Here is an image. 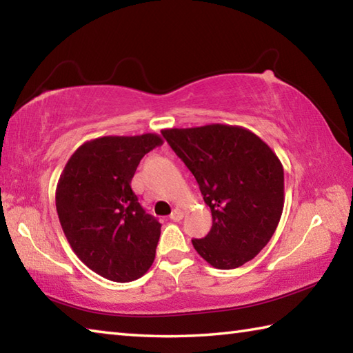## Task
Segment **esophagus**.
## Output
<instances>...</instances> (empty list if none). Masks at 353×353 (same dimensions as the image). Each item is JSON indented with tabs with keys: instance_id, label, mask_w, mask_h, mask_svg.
I'll return each instance as SVG.
<instances>
[{
	"instance_id": "34e87169",
	"label": "esophagus",
	"mask_w": 353,
	"mask_h": 353,
	"mask_svg": "<svg viewBox=\"0 0 353 353\" xmlns=\"http://www.w3.org/2000/svg\"><path fill=\"white\" fill-rule=\"evenodd\" d=\"M182 217H183V211L181 208H174V210H172V213L170 214V219L174 221V222L182 221Z\"/></svg>"
}]
</instances>
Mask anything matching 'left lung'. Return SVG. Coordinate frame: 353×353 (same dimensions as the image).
Segmentation results:
<instances>
[{
  "instance_id": "1",
  "label": "left lung",
  "mask_w": 353,
  "mask_h": 353,
  "mask_svg": "<svg viewBox=\"0 0 353 353\" xmlns=\"http://www.w3.org/2000/svg\"><path fill=\"white\" fill-rule=\"evenodd\" d=\"M162 136L193 172L213 225L196 252L214 268L252 261L276 230L284 208V168L270 146L241 126L172 128Z\"/></svg>"
}]
</instances>
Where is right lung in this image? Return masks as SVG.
Segmentation results:
<instances>
[{"label": "right lung", "instance_id": "obj_1", "mask_svg": "<svg viewBox=\"0 0 353 353\" xmlns=\"http://www.w3.org/2000/svg\"><path fill=\"white\" fill-rule=\"evenodd\" d=\"M162 143L157 134L91 140L70 156L57 185V213L74 253L115 283L139 279L154 262L162 225L145 213L131 181Z\"/></svg>", "mask_w": 353, "mask_h": 353}]
</instances>
